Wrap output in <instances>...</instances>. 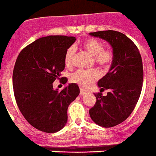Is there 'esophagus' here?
Listing matches in <instances>:
<instances>
[{"instance_id": "esophagus-1", "label": "esophagus", "mask_w": 156, "mask_h": 156, "mask_svg": "<svg viewBox=\"0 0 156 156\" xmlns=\"http://www.w3.org/2000/svg\"><path fill=\"white\" fill-rule=\"evenodd\" d=\"M87 91H86V90H84V89L83 88H80V94H81V95H83V94H87Z\"/></svg>"}]
</instances>
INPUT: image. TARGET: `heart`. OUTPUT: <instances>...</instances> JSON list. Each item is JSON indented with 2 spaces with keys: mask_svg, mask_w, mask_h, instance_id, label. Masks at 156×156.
I'll return each mask as SVG.
<instances>
[{
  "mask_svg": "<svg viewBox=\"0 0 156 156\" xmlns=\"http://www.w3.org/2000/svg\"><path fill=\"white\" fill-rule=\"evenodd\" d=\"M81 46L85 51L92 56L95 63L102 67H107L113 62V52L110 50H104L103 44L95 38L86 39L82 42ZM74 55L75 50L73 47H69L65 54V65L66 67H71L73 65ZM98 77L99 73L96 69H80L71 76V80L81 87H87L92 84Z\"/></svg>",
  "mask_w": 156,
  "mask_h": 156,
  "instance_id": "1",
  "label": "heart"
}]
</instances>
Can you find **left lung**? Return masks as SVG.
Instances as JSON below:
<instances>
[{"mask_svg":"<svg viewBox=\"0 0 156 156\" xmlns=\"http://www.w3.org/2000/svg\"><path fill=\"white\" fill-rule=\"evenodd\" d=\"M112 47L114 59L110 70L98 81L100 92L89 114L93 122L105 128L115 126L129 116L137 103L143 84V64L136 46L126 34L116 30L89 33ZM108 90L106 97L101 93Z\"/></svg>","mask_w":156,"mask_h":156,"instance_id":"1","label":"left lung"}]
</instances>
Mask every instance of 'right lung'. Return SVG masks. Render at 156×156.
<instances>
[{"instance_id": "right-lung-1", "label": "right lung", "mask_w": 156, "mask_h": 156, "mask_svg": "<svg viewBox=\"0 0 156 156\" xmlns=\"http://www.w3.org/2000/svg\"><path fill=\"white\" fill-rule=\"evenodd\" d=\"M75 41V37L64 35L38 38L20 53L15 64L12 84L16 103L28 123L40 131L53 133L63 129L68 107L80 94L75 83L61 91L53 87L65 69V52Z\"/></svg>"}]
</instances>
